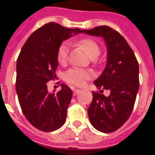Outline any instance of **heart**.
I'll use <instances>...</instances> for the list:
<instances>
[{
    "instance_id": "b5f03b06",
    "label": "heart",
    "mask_w": 155,
    "mask_h": 155,
    "mask_svg": "<svg viewBox=\"0 0 155 155\" xmlns=\"http://www.w3.org/2000/svg\"><path fill=\"white\" fill-rule=\"evenodd\" d=\"M86 80H87V78L79 71H73L70 74V81L71 83H73L76 86L83 85Z\"/></svg>"
}]
</instances>
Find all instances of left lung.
<instances>
[{
    "label": "left lung",
    "instance_id": "1",
    "mask_svg": "<svg viewBox=\"0 0 155 155\" xmlns=\"http://www.w3.org/2000/svg\"><path fill=\"white\" fill-rule=\"evenodd\" d=\"M77 33L54 22L45 24L30 35L16 62L15 89L23 114L33 126L44 132L60 129L65 122L72 98L68 85L58 80V52L62 42Z\"/></svg>",
    "mask_w": 155,
    "mask_h": 155
}]
</instances>
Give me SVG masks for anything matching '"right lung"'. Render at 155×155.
<instances>
[{"mask_svg": "<svg viewBox=\"0 0 155 155\" xmlns=\"http://www.w3.org/2000/svg\"><path fill=\"white\" fill-rule=\"evenodd\" d=\"M102 35L107 43V61L102 74L94 81L100 90L93 93L88 108L91 124L103 133L114 132L125 123L134 109L139 91V64L130 45L108 26L83 31Z\"/></svg>", "mask_w": 155, "mask_h": 155, "instance_id": "right-lung-1", "label": "right lung"}]
</instances>
